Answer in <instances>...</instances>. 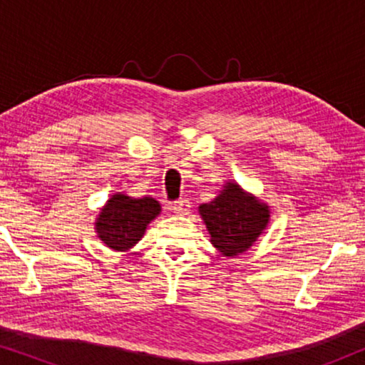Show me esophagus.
<instances>
[{
  "instance_id": "34e87169",
  "label": "esophagus",
  "mask_w": 365,
  "mask_h": 365,
  "mask_svg": "<svg viewBox=\"0 0 365 365\" xmlns=\"http://www.w3.org/2000/svg\"><path fill=\"white\" fill-rule=\"evenodd\" d=\"M171 207L178 216H186V214H189V209H191V204H189L187 199H179V201L174 202Z\"/></svg>"
}]
</instances>
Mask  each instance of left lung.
Listing matches in <instances>:
<instances>
[{
	"instance_id": "obj_1",
	"label": "left lung",
	"mask_w": 365,
	"mask_h": 365,
	"mask_svg": "<svg viewBox=\"0 0 365 365\" xmlns=\"http://www.w3.org/2000/svg\"><path fill=\"white\" fill-rule=\"evenodd\" d=\"M211 242L219 252L237 256L256 242L269 222V206L236 182L226 186L211 202L199 206Z\"/></svg>"
}]
</instances>
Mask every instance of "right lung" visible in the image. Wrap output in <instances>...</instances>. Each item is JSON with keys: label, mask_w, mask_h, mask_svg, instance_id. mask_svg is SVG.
Returning <instances> with one entry per match:
<instances>
[{"label": "right lung", "mask_w": 365, "mask_h": 365, "mask_svg": "<svg viewBox=\"0 0 365 365\" xmlns=\"http://www.w3.org/2000/svg\"><path fill=\"white\" fill-rule=\"evenodd\" d=\"M161 212L154 197H129L114 194L96 219L98 237L114 251H128L141 241L148 224Z\"/></svg>", "instance_id": "right-lung-1"}]
</instances>
